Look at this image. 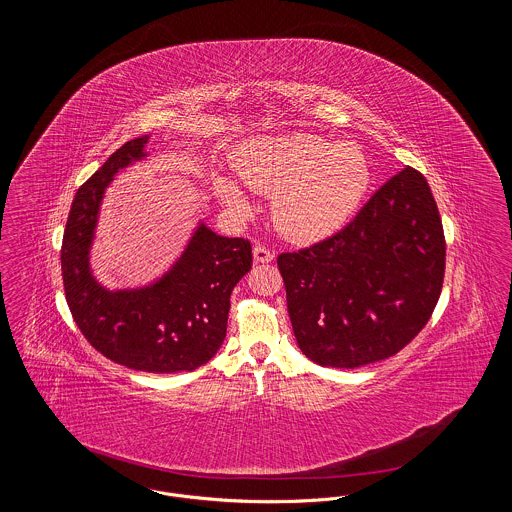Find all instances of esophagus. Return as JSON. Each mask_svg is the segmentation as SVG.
Segmentation results:
<instances>
[{
  "mask_svg": "<svg viewBox=\"0 0 512 512\" xmlns=\"http://www.w3.org/2000/svg\"><path fill=\"white\" fill-rule=\"evenodd\" d=\"M253 259L257 263H270L274 259V253L265 244H255V247H253Z\"/></svg>",
  "mask_w": 512,
  "mask_h": 512,
  "instance_id": "obj_1",
  "label": "esophagus"
}]
</instances>
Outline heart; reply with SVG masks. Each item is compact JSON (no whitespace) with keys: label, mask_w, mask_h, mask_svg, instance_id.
<instances>
[{"label":"heart","mask_w":512,"mask_h":512,"mask_svg":"<svg viewBox=\"0 0 512 512\" xmlns=\"http://www.w3.org/2000/svg\"><path fill=\"white\" fill-rule=\"evenodd\" d=\"M234 171L249 190L272 195V220L293 240H317L340 228L370 182L361 147L305 132L249 142ZM215 192L230 211L249 209L247 197L232 180L219 176Z\"/></svg>","instance_id":"1"}]
</instances>
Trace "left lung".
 I'll return each mask as SVG.
<instances>
[{
	"label": "left lung",
	"mask_w": 512,
	"mask_h": 512,
	"mask_svg": "<svg viewBox=\"0 0 512 512\" xmlns=\"http://www.w3.org/2000/svg\"><path fill=\"white\" fill-rule=\"evenodd\" d=\"M299 349L320 366L357 368L399 353L438 305L445 236L413 167L391 176L334 236L280 253Z\"/></svg>",
	"instance_id": "obj_1"
}]
</instances>
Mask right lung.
<instances>
[{
    "instance_id": "obj_1",
    "label": "right lung",
    "mask_w": 512,
    "mask_h": 512,
    "mask_svg": "<svg viewBox=\"0 0 512 512\" xmlns=\"http://www.w3.org/2000/svg\"><path fill=\"white\" fill-rule=\"evenodd\" d=\"M149 136L119 147L74 195L61 245V270L74 322L117 365L153 372H192L219 351L230 293L253 257L244 238H224L199 224L171 270L155 284L109 292L90 270L99 203L117 172L146 157Z\"/></svg>"
}]
</instances>
